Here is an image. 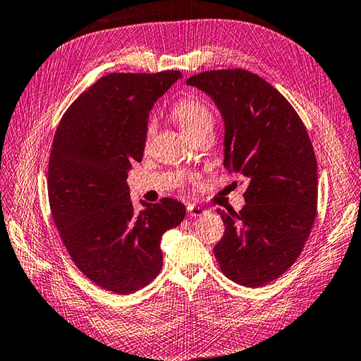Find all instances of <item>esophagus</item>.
I'll return each instance as SVG.
<instances>
[{
	"label": "esophagus",
	"mask_w": 361,
	"mask_h": 361,
	"mask_svg": "<svg viewBox=\"0 0 361 361\" xmlns=\"http://www.w3.org/2000/svg\"><path fill=\"white\" fill-rule=\"evenodd\" d=\"M203 214H207V209H203L200 207H195V204H189L188 207V216L189 217H200Z\"/></svg>",
	"instance_id": "obj_1"
}]
</instances>
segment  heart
Returning a JSON list of instances; mask_svg holds the SVG:
<instances>
[{
    "label": "heart",
    "mask_w": 361,
    "mask_h": 361,
    "mask_svg": "<svg viewBox=\"0 0 361 361\" xmlns=\"http://www.w3.org/2000/svg\"><path fill=\"white\" fill-rule=\"evenodd\" d=\"M171 114L180 128L189 137L203 131H213L214 116L209 106L197 97H183L172 106ZM154 134V125L148 123L145 130V144L152 140Z\"/></svg>",
    "instance_id": "obj_1"
}]
</instances>
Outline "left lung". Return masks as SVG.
Returning <instances> with one entry per match:
<instances>
[{
    "label": "left lung",
    "instance_id": "obj_1",
    "mask_svg": "<svg viewBox=\"0 0 361 361\" xmlns=\"http://www.w3.org/2000/svg\"><path fill=\"white\" fill-rule=\"evenodd\" d=\"M225 120L228 171L249 181L245 204L222 211L225 231L214 247L224 275L259 288L283 275L305 247L317 208V164L298 112L263 78L243 68L190 76Z\"/></svg>",
    "mask_w": 361,
    "mask_h": 361
}]
</instances>
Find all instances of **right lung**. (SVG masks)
Wrapping results in <instances>:
<instances>
[{"label": "right lung", "instance_id": "obj_1", "mask_svg": "<svg viewBox=\"0 0 361 361\" xmlns=\"http://www.w3.org/2000/svg\"><path fill=\"white\" fill-rule=\"evenodd\" d=\"M178 70L109 73L63 112L48 162V200L75 266L106 291L131 294L157 279L161 238L180 225L185 204L173 199L136 211L126 185L142 161L148 114Z\"/></svg>", "mask_w": 361, "mask_h": 361}]
</instances>
